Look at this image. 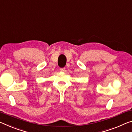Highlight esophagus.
Returning <instances> with one entry per match:
<instances>
[{
  "label": "esophagus",
  "mask_w": 132,
  "mask_h": 132,
  "mask_svg": "<svg viewBox=\"0 0 132 132\" xmlns=\"http://www.w3.org/2000/svg\"><path fill=\"white\" fill-rule=\"evenodd\" d=\"M60 70L61 71V72H64V70H65V68H60Z\"/></svg>",
  "instance_id": "obj_1"
}]
</instances>
